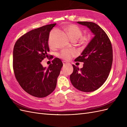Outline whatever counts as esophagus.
I'll use <instances>...</instances> for the list:
<instances>
[{"label":"esophagus","mask_w":127,"mask_h":127,"mask_svg":"<svg viewBox=\"0 0 127 127\" xmlns=\"http://www.w3.org/2000/svg\"><path fill=\"white\" fill-rule=\"evenodd\" d=\"M63 64H64V66H67V65L69 64L66 62V61H63Z\"/></svg>","instance_id":"esophagus-1"}]
</instances>
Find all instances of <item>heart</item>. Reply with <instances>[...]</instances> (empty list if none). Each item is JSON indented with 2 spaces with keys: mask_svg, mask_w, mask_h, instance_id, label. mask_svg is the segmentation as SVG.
<instances>
[{
  "mask_svg": "<svg viewBox=\"0 0 127 127\" xmlns=\"http://www.w3.org/2000/svg\"><path fill=\"white\" fill-rule=\"evenodd\" d=\"M65 30L70 39L73 41H76L79 39V41L82 44H85L89 40V36L82 35V31L78 26L74 24L68 25ZM50 44V41L49 40V44ZM74 55V52L67 49H64L59 53V57L64 60H69L71 57Z\"/></svg>",
  "mask_w": 127,
  "mask_h": 127,
  "instance_id": "b5f03b06",
  "label": "heart"
}]
</instances>
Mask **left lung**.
Masks as SVG:
<instances>
[{"instance_id": "left-lung-1", "label": "left lung", "mask_w": 127, "mask_h": 127, "mask_svg": "<svg viewBox=\"0 0 127 127\" xmlns=\"http://www.w3.org/2000/svg\"><path fill=\"white\" fill-rule=\"evenodd\" d=\"M86 26L94 34L75 61L83 62L79 69L72 64L74 70L70 76L71 84L77 89L84 92L97 90L106 81L109 75L113 61V51L108 36L100 26L91 22H77Z\"/></svg>"}]
</instances>
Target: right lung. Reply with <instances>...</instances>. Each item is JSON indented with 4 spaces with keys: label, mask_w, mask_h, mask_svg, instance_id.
Here are the masks:
<instances>
[{
    "label": "right lung",
    "mask_w": 127,
    "mask_h": 127,
    "mask_svg": "<svg viewBox=\"0 0 127 127\" xmlns=\"http://www.w3.org/2000/svg\"><path fill=\"white\" fill-rule=\"evenodd\" d=\"M56 23L33 30L16 41L13 50V69L21 87L36 97H44L55 90L57 78L63 66L58 58L52 61L48 68L41 64L48 52L49 33Z\"/></svg>",
    "instance_id": "right-lung-1"
}]
</instances>
